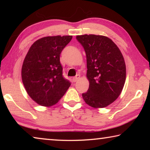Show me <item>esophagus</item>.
<instances>
[{"label":"esophagus","mask_w":150,"mask_h":150,"mask_svg":"<svg viewBox=\"0 0 150 150\" xmlns=\"http://www.w3.org/2000/svg\"><path fill=\"white\" fill-rule=\"evenodd\" d=\"M80 78V75H77L75 77H73V82H77V81L79 80V79Z\"/></svg>","instance_id":"obj_1"}]
</instances>
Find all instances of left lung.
Listing matches in <instances>:
<instances>
[{"label":"left lung","mask_w":150,"mask_h":150,"mask_svg":"<svg viewBox=\"0 0 150 150\" xmlns=\"http://www.w3.org/2000/svg\"><path fill=\"white\" fill-rule=\"evenodd\" d=\"M87 57V92L82 94L91 107L104 108L112 103L123 89L126 64L117 45L108 37L100 35H77Z\"/></svg>","instance_id":"left-lung-1"}]
</instances>
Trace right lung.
I'll return each mask as SVG.
<instances>
[{
    "mask_svg": "<svg viewBox=\"0 0 150 150\" xmlns=\"http://www.w3.org/2000/svg\"><path fill=\"white\" fill-rule=\"evenodd\" d=\"M72 35L47 36L33 44L22 67V80L27 93L38 105L50 106L65 95L71 83L63 77L60 54Z\"/></svg>",
    "mask_w": 150,
    "mask_h": 150,
    "instance_id": "1",
    "label": "right lung"
}]
</instances>
